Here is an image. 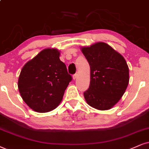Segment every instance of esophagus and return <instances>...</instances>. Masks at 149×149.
<instances>
[{
	"label": "esophagus",
	"mask_w": 149,
	"mask_h": 149,
	"mask_svg": "<svg viewBox=\"0 0 149 149\" xmlns=\"http://www.w3.org/2000/svg\"><path fill=\"white\" fill-rule=\"evenodd\" d=\"M72 78H73V79H74V80L76 79L77 78V74H74L73 75V76H72Z\"/></svg>",
	"instance_id": "esophagus-1"
}]
</instances>
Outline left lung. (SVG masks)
Masks as SVG:
<instances>
[{
  "mask_svg": "<svg viewBox=\"0 0 149 149\" xmlns=\"http://www.w3.org/2000/svg\"><path fill=\"white\" fill-rule=\"evenodd\" d=\"M91 68L89 88L84 98L91 107L106 111L113 107L125 93L129 82V69L125 58L104 42L81 47Z\"/></svg>",
  "mask_w": 149,
  "mask_h": 149,
  "instance_id": "obj_1",
  "label": "left lung"
}]
</instances>
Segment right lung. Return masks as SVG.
<instances>
[{"label":"right lung","mask_w":149,"mask_h":149,"mask_svg":"<svg viewBox=\"0 0 149 149\" xmlns=\"http://www.w3.org/2000/svg\"><path fill=\"white\" fill-rule=\"evenodd\" d=\"M56 48H46L25 64L18 88L25 104L38 113L54 110L61 102L72 77Z\"/></svg>","instance_id":"obj_1"}]
</instances>
